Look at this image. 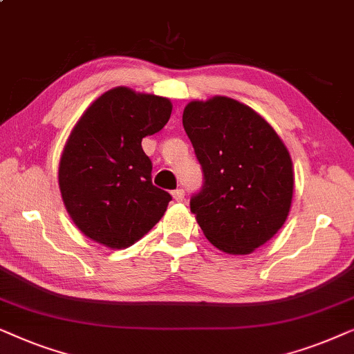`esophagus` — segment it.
Returning <instances> with one entry per match:
<instances>
[{"mask_svg": "<svg viewBox=\"0 0 354 354\" xmlns=\"http://www.w3.org/2000/svg\"><path fill=\"white\" fill-rule=\"evenodd\" d=\"M173 199L176 202H181L183 199H185V191H183V189L173 191Z\"/></svg>", "mask_w": 354, "mask_h": 354, "instance_id": "esophagus-1", "label": "esophagus"}]
</instances>
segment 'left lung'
Wrapping results in <instances>:
<instances>
[{"label": "left lung", "instance_id": "1", "mask_svg": "<svg viewBox=\"0 0 354 354\" xmlns=\"http://www.w3.org/2000/svg\"><path fill=\"white\" fill-rule=\"evenodd\" d=\"M183 126L204 171L191 212L205 238L249 254L283 226L293 199L288 149L263 118L228 97L187 103Z\"/></svg>", "mask_w": 354, "mask_h": 354}]
</instances>
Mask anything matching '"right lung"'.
Segmentation results:
<instances>
[{
	"label": "right lung",
	"mask_w": 354,
	"mask_h": 354,
	"mask_svg": "<svg viewBox=\"0 0 354 354\" xmlns=\"http://www.w3.org/2000/svg\"><path fill=\"white\" fill-rule=\"evenodd\" d=\"M168 98L115 87L71 131L58 183L68 214L87 238L111 249L133 246L167 212L171 196L152 185L145 136L167 124Z\"/></svg>",
	"instance_id": "add662e5"
}]
</instances>
